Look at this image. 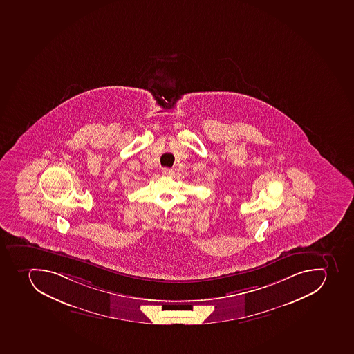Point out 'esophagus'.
<instances>
[{
  "label": "esophagus",
  "mask_w": 354,
  "mask_h": 354,
  "mask_svg": "<svg viewBox=\"0 0 354 354\" xmlns=\"http://www.w3.org/2000/svg\"><path fill=\"white\" fill-rule=\"evenodd\" d=\"M162 174H164L165 176H171L174 174V170L170 169V168H164V169H162Z\"/></svg>",
  "instance_id": "34e87169"
}]
</instances>
